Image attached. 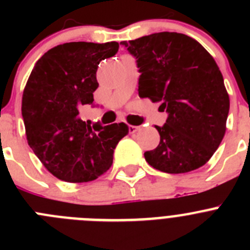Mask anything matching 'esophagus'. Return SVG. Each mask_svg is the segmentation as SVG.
<instances>
[{"label": "esophagus", "instance_id": "34e87169", "mask_svg": "<svg viewBox=\"0 0 250 250\" xmlns=\"http://www.w3.org/2000/svg\"><path fill=\"white\" fill-rule=\"evenodd\" d=\"M140 130V126H135V125H129V132L130 134H135Z\"/></svg>", "mask_w": 250, "mask_h": 250}]
</instances>
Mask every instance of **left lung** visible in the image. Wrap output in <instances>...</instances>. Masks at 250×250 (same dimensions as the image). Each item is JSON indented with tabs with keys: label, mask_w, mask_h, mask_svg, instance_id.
<instances>
[{
	"label": "left lung",
	"mask_w": 250,
	"mask_h": 250,
	"mask_svg": "<svg viewBox=\"0 0 250 250\" xmlns=\"http://www.w3.org/2000/svg\"><path fill=\"white\" fill-rule=\"evenodd\" d=\"M120 45L136 59L139 96L161 103L167 119L156 149L145 151L152 167L167 174L193 171L219 147L229 114V95L215 60L196 40L158 32Z\"/></svg>",
	"instance_id": "8db88e82"
}]
</instances>
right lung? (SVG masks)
<instances>
[{
  "label": "right lung",
  "mask_w": 250,
  "mask_h": 250,
  "mask_svg": "<svg viewBox=\"0 0 250 250\" xmlns=\"http://www.w3.org/2000/svg\"><path fill=\"white\" fill-rule=\"evenodd\" d=\"M119 43L67 42L51 48L31 71L22 95L26 138L43 167L67 183L91 182L110 169L114 149L127 135L126 124L103 126L80 118L94 104L100 61Z\"/></svg>",
  "instance_id": "obj_1"
}]
</instances>
